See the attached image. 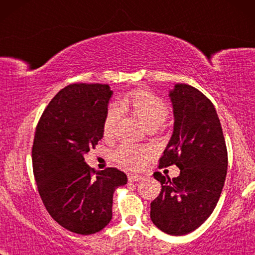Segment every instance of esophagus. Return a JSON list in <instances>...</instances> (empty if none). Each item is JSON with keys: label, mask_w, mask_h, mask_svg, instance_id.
Instances as JSON below:
<instances>
[{"label": "esophagus", "mask_w": 255, "mask_h": 255, "mask_svg": "<svg viewBox=\"0 0 255 255\" xmlns=\"http://www.w3.org/2000/svg\"><path fill=\"white\" fill-rule=\"evenodd\" d=\"M128 179L130 182H138V181L142 180V176L140 175H133V174H130V175L128 176Z\"/></svg>", "instance_id": "1"}]
</instances>
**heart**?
<instances>
[{
  "mask_svg": "<svg viewBox=\"0 0 255 255\" xmlns=\"http://www.w3.org/2000/svg\"><path fill=\"white\" fill-rule=\"evenodd\" d=\"M122 110L134 115L147 128L160 127L169 116V108L162 99L147 90H134L121 100ZM121 118V111L116 107L108 109L103 122V135L111 137ZM149 154L148 149L142 146L123 144L114 152V158L122 166L137 169L142 165Z\"/></svg>",
  "mask_w": 255,
  "mask_h": 255,
  "instance_id": "1",
  "label": "heart"
}]
</instances>
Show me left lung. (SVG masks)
Segmentation results:
<instances>
[{
	"label": "left lung",
	"mask_w": 255,
	"mask_h": 255,
	"mask_svg": "<svg viewBox=\"0 0 255 255\" xmlns=\"http://www.w3.org/2000/svg\"><path fill=\"white\" fill-rule=\"evenodd\" d=\"M174 130L159 167L176 165L180 175L170 180L155 172L161 183L151 203V219L170 236L193 232L212 214L228 172V149L218 115L211 101L186 83L169 92Z\"/></svg>",
	"instance_id": "8db88e82"
}]
</instances>
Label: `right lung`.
I'll list each match as a JSON object with an SVG mask.
<instances>
[{"label":"right lung","mask_w":255,"mask_h":255,"mask_svg":"<svg viewBox=\"0 0 255 255\" xmlns=\"http://www.w3.org/2000/svg\"><path fill=\"white\" fill-rule=\"evenodd\" d=\"M113 92L108 85L74 83L61 89L36 128L32 166L41 201L58 224L88 236L113 218V196L128 176L117 168L93 172L85 154L103 137Z\"/></svg>","instance_id":"1"}]
</instances>
